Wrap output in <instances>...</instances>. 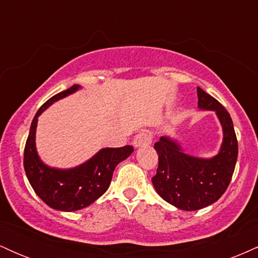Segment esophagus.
<instances>
[{
  "label": "esophagus",
  "instance_id": "1",
  "mask_svg": "<svg viewBox=\"0 0 258 258\" xmlns=\"http://www.w3.org/2000/svg\"><path fill=\"white\" fill-rule=\"evenodd\" d=\"M152 143V133L147 130H142L139 131L137 135L135 136V139H133V146L136 148L142 147V146H148V144Z\"/></svg>",
  "mask_w": 258,
  "mask_h": 258
}]
</instances>
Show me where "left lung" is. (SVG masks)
<instances>
[{
    "instance_id": "1",
    "label": "left lung",
    "mask_w": 258,
    "mask_h": 258,
    "mask_svg": "<svg viewBox=\"0 0 258 258\" xmlns=\"http://www.w3.org/2000/svg\"><path fill=\"white\" fill-rule=\"evenodd\" d=\"M198 106L215 110L221 121L223 143L217 155L212 159L186 155L168 137H161L154 144L159 166L152 178L153 185L162 199L184 211L200 210L220 199L229 185L238 158V141L229 112L200 87Z\"/></svg>"
}]
</instances>
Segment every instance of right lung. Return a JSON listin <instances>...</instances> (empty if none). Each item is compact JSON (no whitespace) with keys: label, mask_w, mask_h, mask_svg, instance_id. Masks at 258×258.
I'll return each mask as SVG.
<instances>
[{"label":"right lung","mask_w":258,"mask_h":258,"mask_svg":"<svg viewBox=\"0 0 258 258\" xmlns=\"http://www.w3.org/2000/svg\"><path fill=\"white\" fill-rule=\"evenodd\" d=\"M79 88V85L72 86L53 96L38 109L31 122L24 149V170L32 189L43 203L59 211H76L94 203L109 188L116 165L133 153L132 146L104 148L85 164L69 170L49 167L41 161L35 146L37 117L52 103Z\"/></svg>","instance_id":"right-lung-1"}]
</instances>
